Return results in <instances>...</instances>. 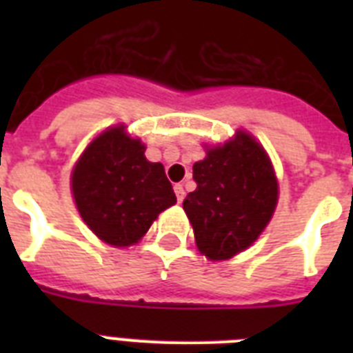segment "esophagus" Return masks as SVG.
Here are the masks:
<instances>
[{
  "label": "esophagus",
  "mask_w": 353,
  "mask_h": 353,
  "mask_svg": "<svg viewBox=\"0 0 353 353\" xmlns=\"http://www.w3.org/2000/svg\"><path fill=\"white\" fill-rule=\"evenodd\" d=\"M174 192H176V198H177V201H179V203H181V201H183V198H185V188H183V185H181V183H177L176 187H174Z\"/></svg>",
  "instance_id": "obj_1"
}]
</instances>
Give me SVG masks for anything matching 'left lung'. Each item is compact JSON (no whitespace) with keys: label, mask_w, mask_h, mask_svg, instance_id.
I'll use <instances>...</instances> for the list:
<instances>
[{"label":"left lung","mask_w":353,"mask_h":353,"mask_svg":"<svg viewBox=\"0 0 353 353\" xmlns=\"http://www.w3.org/2000/svg\"><path fill=\"white\" fill-rule=\"evenodd\" d=\"M196 190L183 201L198 249L227 260L247 249L271 220L279 185L268 154L245 132L194 163Z\"/></svg>","instance_id":"left-lung-1"}]
</instances>
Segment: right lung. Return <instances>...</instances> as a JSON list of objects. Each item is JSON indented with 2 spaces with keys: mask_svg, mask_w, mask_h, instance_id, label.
Instances as JSON below:
<instances>
[{
  "mask_svg": "<svg viewBox=\"0 0 353 353\" xmlns=\"http://www.w3.org/2000/svg\"><path fill=\"white\" fill-rule=\"evenodd\" d=\"M74 203L91 231L110 245L126 247L176 203L161 163L144 157L139 139L124 126L101 133L85 148L71 176Z\"/></svg>",
  "mask_w": 353,
  "mask_h": 353,
  "instance_id": "right-lung-1",
  "label": "right lung"
}]
</instances>
